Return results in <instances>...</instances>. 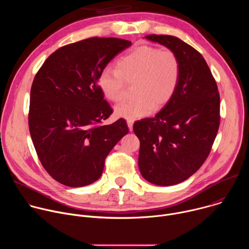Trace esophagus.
<instances>
[{
	"label": "esophagus",
	"mask_w": 249,
	"mask_h": 249,
	"mask_svg": "<svg viewBox=\"0 0 249 249\" xmlns=\"http://www.w3.org/2000/svg\"><path fill=\"white\" fill-rule=\"evenodd\" d=\"M133 124H134V120H131V119H127V125H128V128L130 131L133 130Z\"/></svg>",
	"instance_id": "1"
}]
</instances>
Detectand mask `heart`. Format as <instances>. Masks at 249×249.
<instances>
[{
	"mask_svg": "<svg viewBox=\"0 0 249 249\" xmlns=\"http://www.w3.org/2000/svg\"><path fill=\"white\" fill-rule=\"evenodd\" d=\"M179 80L180 63L172 50L141 45L120 58L117 69L105 68L99 75L98 86L106 98L118 102L125 95L126 83L136 82V97L115 107L116 116L134 120L169 102Z\"/></svg>",
	"mask_w": 249,
	"mask_h": 249,
	"instance_id": "1",
	"label": "heart"
}]
</instances>
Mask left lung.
Instances as JSON below:
<instances>
[{
  "mask_svg": "<svg viewBox=\"0 0 249 249\" xmlns=\"http://www.w3.org/2000/svg\"><path fill=\"white\" fill-rule=\"evenodd\" d=\"M145 38L172 50L180 63V80L173 97L153 118L134 123L140 140L138 164L156 185L178 184L208 158L220 126V94L203 56L171 35Z\"/></svg>",
  "mask_w": 249,
  "mask_h": 249,
  "instance_id": "1",
  "label": "left lung"
}]
</instances>
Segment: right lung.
Wrapping results in <instances>:
<instances>
[{"label": "right lung", "instance_id": "obj_1", "mask_svg": "<svg viewBox=\"0 0 249 249\" xmlns=\"http://www.w3.org/2000/svg\"><path fill=\"white\" fill-rule=\"evenodd\" d=\"M131 41L88 38L52 53L30 89L28 126L35 151L56 181L69 187L95 182L105 158L128 134L122 118L100 125L112 113L98 86L100 73Z\"/></svg>", "mask_w": 249, "mask_h": 249}]
</instances>
